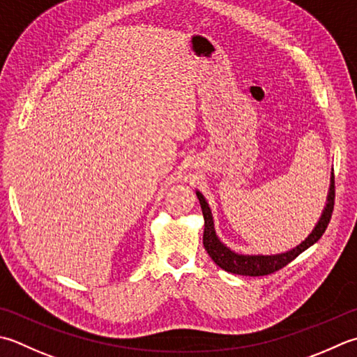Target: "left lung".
Wrapping results in <instances>:
<instances>
[{"label":"left lung","mask_w":357,"mask_h":357,"mask_svg":"<svg viewBox=\"0 0 357 357\" xmlns=\"http://www.w3.org/2000/svg\"><path fill=\"white\" fill-rule=\"evenodd\" d=\"M199 204L202 208V215H204V235H202V243H204V248L207 254L211 255L212 260L218 264L221 269L227 272H232V274L238 275H249V277H260V275H269L274 274V272L283 269L286 264H289L294 258H297L303 250L312 246L314 243L320 240V236L325 234V230L330 225L331 215L334 211V198H336V193H334V174L331 178V185H330V195H328V204L324 211L322 218L317 222V226L314 227L311 235L306 238L300 246L296 249L289 250L286 254H278V255H240L235 254L222 244L218 236L215 234L213 229V218L212 212L208 208V204L206 202L204 197L199 192H197Z\"/></svg>","instance_id":"left-lung-1"}]
</instances>
